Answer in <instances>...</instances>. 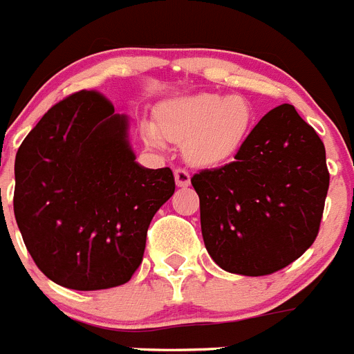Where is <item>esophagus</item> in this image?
I'll return each mask as SVG.
<instances>
[{
	"mask_svg": "<svg viewBox=\"0 0 354 354\" xmlns=\"http://www.w3.org/2000/svg\"><path fill=\"white\" fill-rule=\"evenodd\" d=\"M175 175V183H177V186L179 187H187L189 186V183H192V175H189V171L184 170V168H177V170L174 171Z\"/></svg>",
	"mask_w": 354,
	"mask_h": 354,
	"instance_id": "34e87169",
	"label": "esophagus"
}]
</instances>
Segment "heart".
<instances>
[{
  "label": "heart",
  "mask_w": 354,
  "mask_h": 354,
  "mask_svg": "<svg viewBox=\"0 0 354 354\" xmlns=\"http://www.w3.org/2000/svg\"><path fill=\"white\" fill-rule=\"evenodd\" d=\"M255 113L243 95L198 92L174 97L158 108V124L145 122L143 136L156 149L183 143L195 167H216L236 156L253 129Z\"/></svg>",
  "instance_id": "1"
}]
</instances>
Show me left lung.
Masks as SVG:
<instances>
[{"mask_svg": "<svg viewBox=\"0 0 354 354\" xmlns=\"http://www.w3.org/2000/svg\"><path fill=\"white\" fill-rule=\"evenodd\" d=\"M212 261L228 273L262 277L310 248L330 174L323 142L294 106L271 109L236 159L192 177Z\"/></svg>", "mask_w": 354, "mask_h": 354, "instance_id": "obj_1", "label": "left lung"}]
</instances>
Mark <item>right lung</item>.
I'll return each instance as SVG.
<instances>
[{"label": "right lung", "instance_id": "1", "mask_svg": "<svg viewBox=\"0 0 354 354\" xmlns=\"http://www.w3.org/2000/svg\"><path fill=\"white\" fill-rule=\"evenodd\" d=\"M170 168H145L129 118L81 90L53 106L15 156L14 214L31 259L67 289L129 282L149 225L174 195Z\"/></svg>", "mask_w": 354, "mask_h": 354}]
</instances>
